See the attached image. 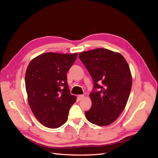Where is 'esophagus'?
Masks as SVG:
<instances>
[{
    "label": "esophagus",
    "mask_w": 158,
    "mask_h": 158,
    "mask_svg": "<svg viewBox=\"0 0 158 158\" xmlns=\"http://www.w3.org/2000/svg\"><path fill=\"white\" fill-rule=\"evenodd\" d=\"M83 98H84V96L83 95H79L78 96H77V98H78L79 100H81Z\"/></svg>",
    "instance_id": "esophagus-1"
}]
</instances>
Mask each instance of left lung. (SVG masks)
<instances>
[{
    "instance_id": "8db88e82",
    "label": "left lung",
    "mask_w": 158,
    "mask_h": 158,
    "mask_svg": "<svg viewBox=\"0 0 158 158\" xmlns=\"http://www.w3.org/2000/svg\"><path fill=\"white\" fill-rule=\"evenodd\" d=\"M94 81L92 107L85 112L89 122L100 126L113 123L128 100L132 79L128 64L119 53L98 48L79 53Z\"/></svg>"
}]
</instances>
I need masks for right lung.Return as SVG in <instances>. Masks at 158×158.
<instances>
[{"label":"right lung","mask_w":158,"mask_h":158,"mask_svg":"<svg viewBox=\"0 0 158 158\" xmlns=\"http://www.w3.org/2000/svg\"><path fill=\"white\" fill-rule=\"evenodd\" d=\"M77 57V53H45L32 60L26 69L29 106L39 122L49 128H57L66 122L76 101L69 89L66 74Z\"/></svg>","instance_id":"right-lung-1"}]
</instances>
